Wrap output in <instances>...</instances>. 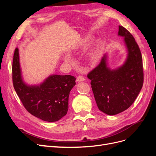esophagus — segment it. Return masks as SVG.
Returning a JSON list of instances; mask_svg holds the SVG:
<instances>
[{
  "label": "esophagus",
  "instance_id": "34e87169",
  "mask_svg": "<svg viewBox=\"0 0 156 156\" xmlns=\"http://www.w3.org/2000/svg\"><path fill=\"white\" fill-rule=\"evenodd\" d=\"M84 80H85V79H84L83 76H78L77 77V82H81V81H84Z\"/></svg>",
  "mask_w": 156,
  "mask_h": 156
}]
</instances>
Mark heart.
Segmentation results:
<instances>
[{
  "instance_id": "b5f03b06",
  "label": "heart",
  "mask_w": 156,
  "mask_h": 156,
  "mask_svg": "<svg viewBox=\"0 0 156 156\" xmlns=\"http://www.w3.org/2000/svg\"><path fill=\"white\" fill-rule=\"evenodd\" d=\"M92 56H93V58L94 59H97L98 57V52L97 51H94V53H92ZM64 60L66 61V62H72V58H71L70 56H68V55H66L64 56Z\"/></svg>"
}]
</instances>
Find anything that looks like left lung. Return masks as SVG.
I'll list each match as a JSON object with an SVG mask.
<instances>
[{
    "label": "left lung",
    "instance_id": "obj_1",
    "mask_svg": "<svg viewBox=\"0 0 156 156\" xmlns=\"http://www.w3.org/2000/svg\"><path fill=\"white\" fill-rule=\"evenodd\" d=\"M119 36L124 37L127 58L121 66L111 69L107 66V55L90 72L91 87L99 109L108 115H115L128 108L143 87V58L133 36L122 26Z\"/></svg>",
    "mask_w": 156,
    "mask_h": 156
}]
</instances>
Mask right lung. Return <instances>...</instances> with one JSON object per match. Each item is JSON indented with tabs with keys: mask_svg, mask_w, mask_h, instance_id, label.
Masks as SVG:
<instances>
[{
	"mask_svg": "<svg viewBox=\"0 0 156 156\" xmlns=\"http://www.w3.org/2000/svg\"><path fill=\"white\" fill-rule=\"evenodd\" d=\"M75 79L69 75H52L38 85H28L22 78L18 48L14 51V89L27 111L42 120L56 122L67 114L69 92L76 84Z\"/></svg>",
	"mask_w": 156,
	"mask_h": 156,
	"instance_id": "1",
	"label": "right lung"
}]
</instances>
